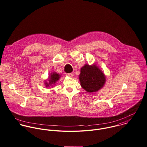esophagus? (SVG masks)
Returning a JSON list of instances; mask_svg holds the SVG:
<instances>
[{"label":"esophagus","instance_id":"34e87169","mask_svg":"<svg viewBox=\"0 0 147 147\" xmlns=\"http://www.w3.org/2000/svg\"><path fill=\"white\" fill-rule=\"evenodd\" d=\"M68 75L70 77V78H72L73 76H74V72H71V73H69L68 74Z\"/></svg>","mask_w":147,"mask_h":147}]
</instances>
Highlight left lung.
<instances>
[{"label":"left lung","mask_w":147,"mask_h":147,"mask_svg":"<svg viewBox=\"0 0 147 147\" xmlns=\"http://www.w3.org/2000/svg\"><path fill=\"white\" fill-rule=\"evenodd\" d=\"M79 81L81 87L88 93L96 92L105 85L106 78L95 63L85 65L81 68Z\"/></svg>","instance_id":"left-lung-1"}]
</instances>
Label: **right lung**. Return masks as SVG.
Returning a JSON list of instances; mask_svg holds the SVG:
<instances>
[{
  "mask_svg": "<svg viewBox=\"0 0 147 147\" xmlns=\"http://www.w3.org/2000/svg\"><path fill=\"white\" fill-rule=\"evenodd\" d=\"M62 75L58 74L55 72H52L50 74L47 80H45L44 84L47 88H49L50 86H53L55 85L57 81H58L61 78ZM48 81L47 82V81Z\"/></svg>",
  "mask_w": 147,
  "mask_h": 147,
  "instance_id": "right-lung-1",
  "label": "right lung"
}]
</instances>
